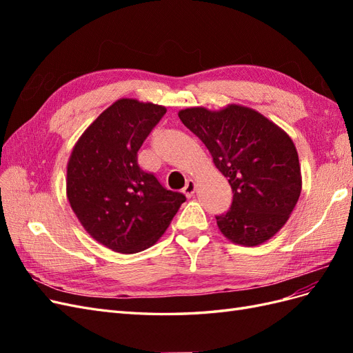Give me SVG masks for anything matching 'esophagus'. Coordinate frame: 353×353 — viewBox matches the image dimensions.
I'll use <instances>...</instances> for the list:
<instances>
[{"label":"esophagus","mask_w":353,"mask_h":353,"mask_svg":"<svg viewBox=\"0 0 353 353\" xmlns=\"http://www.w3.org/2000/svg\"><path fill=\"white\" fill-rule=\"evenodd\" d=\"M183 193H184L188 199L194 196V193H196V183H194L193 179H188V181H187L185 187H184V190H183Z\"/></svg>","instance_id":"esophagus-1"}]
</instances>
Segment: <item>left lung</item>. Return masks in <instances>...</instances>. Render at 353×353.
I'll use <instances>...</instances> for the list:
<instances>
[{
  "label": "left lung",
  "instance_id": "left-lung-1",
  "mask_svg": "<svg viewBox=\"0 0 353 353\" xmlns=\"http://www.w3.org/2000/svg\"><path fill=\"white\" fill-rule=\"evenodd\" d=\"M178 116L206 145L232 188L231 209L216 216L223 237L245 248L274 237L290 218L302 191L292 138L268 117L241 104L221 110L188 108Z\"/></svg>",
  "mask_w": 353,
  "mask_h": 353
}]
</instances>
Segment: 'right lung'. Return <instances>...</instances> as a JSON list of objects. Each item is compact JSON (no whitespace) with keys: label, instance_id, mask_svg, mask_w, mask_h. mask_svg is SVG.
Instances as JSON below:
<instances>
[{"label":"right lung","instance_id":"1","mask_svg":"<svg viewBox=\"0 0 353 353\" xmlns=\"http://www.w3.org/2000/svg\"><path fill=\"white\" fill-rule=\"evenodd\" d=\"M165 113V105L119 99L83 131L70 153V208L85 231L113 252L152 248L185 201L138 166V150Z\"/></svg>","mask_w":353,"mask_h":353}]
</instances>
